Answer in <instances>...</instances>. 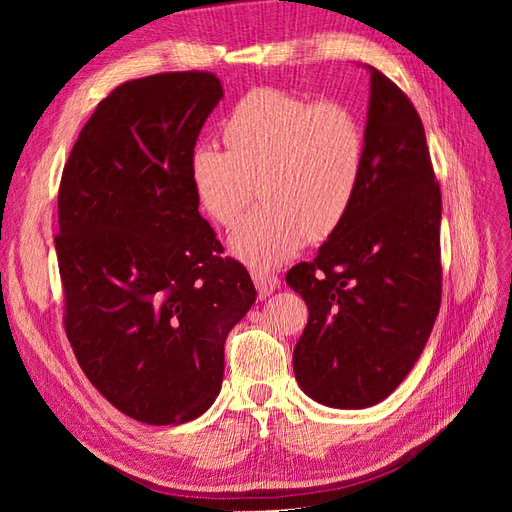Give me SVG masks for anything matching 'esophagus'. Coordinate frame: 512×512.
Listing matches in <instances>:
<instances>
[{"mask_svg":"<svg viewBox=\"0 0 512 512\" xmlns=\"http://www.w3.org/2000/svg\"><path fill=\"white\" fill-rule=\"evenodd\" d=\"M252 280L256 284V290L260 297H269V294L280 286V280H277V275L265 269H252Z\"/></svg>","mask_w":512,"mask_h":512,"instance_id":"1","label":"esophagus"}]
</instances>
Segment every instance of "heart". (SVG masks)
<instances>
[{
  "label": "heart",
  "mask_w": 512,
  "mask_h": 512,
  "mask_svg": "<svg viewBox=\"0 0 512 512\" xmlns=\"http://www.w3.org/2000/svg\"><path fill=\"white\" fill-rule=\"evenodd\" d=\"M222 134L228 151L196 145L188 175L198 207L226 228L241 220L258 181L265 207L230 239L247 265H282L348 218L365 170V130L350 104L254 87L230 108Z\"/></svg>",
  "instance_id": "1"
}]
</instances>
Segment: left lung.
Segmentation results:
<instances>
[{"instance_id":"obj_1","label":"left lung","mask_w":512,"mask_h":512,"mask_svg":"<svg viewBox=\"0 0 512 512\" xmlns=\"http://www.w3.org/2000/svg\"><path fill=\"white\" fill-rule=\"evenodd\" d=\"M369 72L359 196L318 256L286 275L309 309L294 378L318 404L344 410L369 408L397 389L442 299V194L423 121L391 79Z\"/></svg>"}]
</instances>
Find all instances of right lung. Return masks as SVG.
Segmentation results:
<instances>
[{"mask_svg":"<svg viewBox=\"0 0 512 512\" xmlns=\"http://www.w3.org/2000/svg\"><path fill=\"white\" fill-rule=\"evenodd\" d=\"M224 96L213 72L115 87L83 126L59 183L55 250L64 327L89 382L147 425H181L218 397L224 344L256 301L222 256L188 175Z\"/></svg>","mask_w":512,"mask_h":512,"instance_id":"obj_1","label":"right lung"}]
</instances>
